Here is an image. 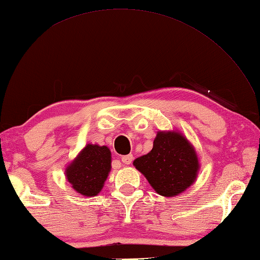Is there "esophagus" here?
Wrapping results in <instances>:
<instances>
[{
	"label": "esophagus",
	"instance_id": "1",
	"mask_svg": "<svg viewBox=\"0 0 260 260\" xmlns=\"http://www.w3.org/2000/svg\"><path fill=\"white\" fill-rule=\"evenodd\" d=\"M121 162L124 164H131L133 162V155H132V154H128V155L121 156Z\"/></svg>",
	"mask_w": 260,
	"mask_h": 260
}]
</instances>
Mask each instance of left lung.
I'll use <instances>...</instances> for the list:
<instances>
[{"label": "left lung", "mask_w": 260, "mask_h": 260, "mask_svg": "<svg viewBox=\"0 0 260 260\" xmlns=\"http://www.w3.org/2000/svg\"><path fill=\"white\" fill-rule=\"evenodd\" d=\"M134 167L159 196L175 197L193 184L200 169L194 147L180 132H157L150 153Z\"/></svg>", "instance_id": "8db88e82"}]
</instances>
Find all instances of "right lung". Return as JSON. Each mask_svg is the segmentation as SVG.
Segmentation results:
<instances>
[{
	"mask_svg": "<svg viewBox=\"0 0 260 260\" xmlns=\"http://www.w3.org/2000/svg\"><path fill=\"white\" fill-rule=\"evenodd\" d=\"M112 169V153L107 146L87 144L66 169V178L73 189L85 197L102 191Z\"/></svg>",
	"mask_w": 260,
	"mask_h": 260,
	"instance_id": "1",
	"label": "right lung"
}]
</instances>
